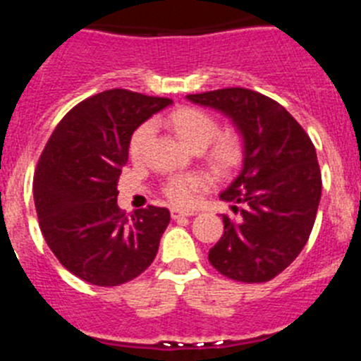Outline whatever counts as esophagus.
Returning a JSON list of instances; mask_svg holds the SVG:
<instances>
[{
	"label": "esophagus",
	"instance_id": "obj_1",
	"mask_svg": "<svg viewBox=\"0 0 361 361\" xmlns=\"http://www.w3.org/2000/svg\"><path fill=\"white\" fill-rule=\"evenodd\" d=\"M191 215H195V213H191V212H178V209H171V219H183V216H191Z\"/></svg>",
	"mask_w": 361,
	"mask_h": 361
}]
</instances>
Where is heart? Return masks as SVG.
Returning a JSON list of instances; mask_svg holds the SVG:
<instances>
[{
  "mask_svg": "<svg viewBox=\"0 0 361 361\" xmlns=\"http://www.w3.org/2000/svg\"><path fill=\"white\" fill-rule=\"evenodd\" d=\"M168 121L175 132L195 149L208 146L209 159L222 170H231L244 155V139L235 128H226L219 132V123L208 111L193 106H183L173 110ZM153 135V123L139 124L130 137L128 152L132 161L139 162L145 159L146 148ZM209 186V178L204 173H178L171 175L162 184V193L171 204L188 208L199 199V193Z\"/></svg>",
  "mask_w": 361,
  "mask_h": 361,
  "instance_id": "heart-1",
  "label": "heart"
}]
</instances>
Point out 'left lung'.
Instances as JSON below:
<instances>
[{"label":"left lung","mask_w":361,"mask_h":361,"mask_svg":"<svg viewBox=\"0 0 361 361\" xmlns=\"http://www.w3.org/2000/svg\"><path fill=\"white\" fill-rule=\"evenodd\" d=\"M190 101L220 110L244 137V166L220 193L238 219L209 250L220 275L245 283L269 282L304 250L317 219L322 173L314 145L275 99L247 88L190 94Z\"/></svg>","instance_id":"8db88e82"}]
</instances>
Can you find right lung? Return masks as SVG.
<instances>
[{"label":"right lung","instance_id":"obj_1","mask_svg":"<svg viewBox=\"0 0 361 361\" xmlns=\"http://www.w3.org/2000/svg\"><path fill=\"white\" fill-rule=\"evenodd\" d=\"M171 99L124 88L85 99L59 121L34 175L44 240L78 279L101 288L137 279L157 255L170 212L148 206L128 216L117 180L133 130Z\"/></svg>","mask_w":361,"mask_h":361}]
</instances>
